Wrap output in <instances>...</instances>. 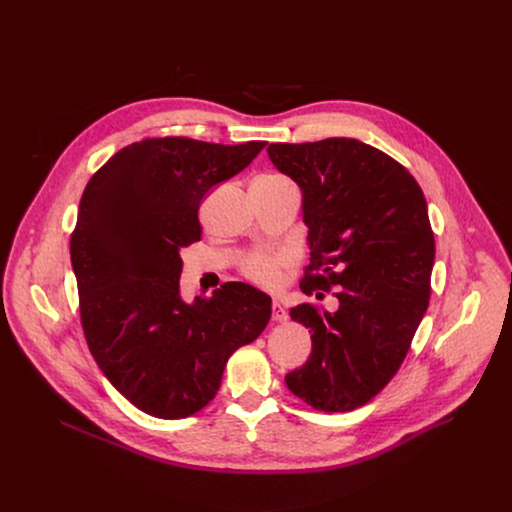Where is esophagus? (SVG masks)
I'll return each instance as SVG.
<instances>
[{"label":"esophagus","mask_w":512,"mask_h":512,"mask_svg":"<svg viewBox=\"0 0 512 512\" xmlns=\"http://www.w3.org/2000/svg\"><path fill=\"white\" fill-rule=\"evenodd\" d=\"M271 318H273V322H287V310L275 300L273 304H271Z\"/></svg>","instance_id":"esophagus-1"}]
</instances>
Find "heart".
I'll return each mask as SVG.
<instances>
[{"instance_id": "b5f03b06", "label": "heart", "mask_w": 512, "mask_h": 512, "mask_svg": "<svg viewBox=\"0 0 512 512\" xmlns=\"http://www.w3.org/2000/svg\"><path fill=\"white\" fill-rule=\"evenodd\" d=\"M265 178H275V176H265ZM285 263H287L285 255L255 251L241 261V273L255 285L277 287L281 281V271Z\"/></svg>"}]
</instances>
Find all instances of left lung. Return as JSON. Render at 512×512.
<instances>
[{"label": "left lung", "mask_w": 512, "mask_h": 512, "mask_svg": "<svg viewBox=\"0 0 512 512\" xmlns=\"http://www.w3.org/2000/svg\"><path fill=\"white\" fill-rule=\"evenodd\" d=\"M267 154L302 190L312 257L300 287L338 300L334 312L291 308L312 332V354L285 385L318 411H352L395 377L429 306L427 202L399 162L358 139L269 143Z\"/></svg>", "instance_id": "obj_1"}]
</instances>
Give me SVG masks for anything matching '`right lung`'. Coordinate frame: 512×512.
I'll list each match as a JSON object with an SVG mask.
<instances>
[{
	"instance_id": "1",
	"label": "right lung",
	"mask_w": 512,
	"mask_h": 512,
	"mask_svg": "<svg viewBox=\"0 0 512 512\" xmlns=\"http://www.w3.org/2000/svg\"><path fill=\"white\" fill-rule=\"evenodd\" d=\"M265 143L135 141L83 192L70 237L83 332L103 375L143 413L184 419L206 407L229 356L271 318V298L239 281L192 304L180 296V253L200 241L202 198Z\"/></svg>"
}]
</instances>
